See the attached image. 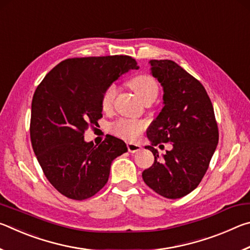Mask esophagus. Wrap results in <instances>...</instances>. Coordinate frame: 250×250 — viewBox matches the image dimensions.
<instances>
[{
    "label": "esophagus",
    "mask_w": 250,
    "mask_h": 250,
    "mask_svg": "<svg viewBox=\"0 0 250 250\" xmlns=\"http://www.w3.org/2000/svg\"><path fill=\"white\" fill-rule=\"evenodd\" d=\"M126 147H128V151L130 153H135V152L140 151L142 149V146L138 143H132V142H128L126 143Z\"/></svg>",
    "instance_id": "34e87169"
}]
</instances>
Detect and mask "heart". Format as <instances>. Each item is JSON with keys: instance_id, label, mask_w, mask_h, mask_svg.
<instances>
[{"instance_id": "b5f03b06", "label": "heart", "mask_w": 250, "mask_h": 250, "mask_svg": "<svg viewBox=\"0 0 250 250\" xmlns=\"http://www.w3.org/2000/svg\"><path fill=\"white\" fill-rule=\"evenodd\" d=\"M126 84L139 96L143 103H153L159 96V84L150 75H138L131 78ZM117 96L116 84H109L101 95V108L110 111ZM146 128L143 121L120 119L111 125L112 132L125 140H135Z\"/></svg>"}]
</instances>
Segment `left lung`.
<instances>
[{
    "label": "left lung",
    "instance_id": "8db88e82",
    "mask_svg": "<svg viewBox=\"0 0 250 250\" xmlns=\"http://www.w3.org/2000/svg\"><path fill=\"white\" fill-rule=\"evenodd\" d=\"M151 74L163 87V104L146 135L154 163L142 173L145 183L167 198L183 197L195 189L208 168L218 143L214 108L203 84L175 62L150 61ZM170 142L162 157L155 145Z\"/></svg>",
    "mask_w": 250,
    "mask_h": 250
}]
</instances>
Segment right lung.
Listing matches in <instances>:
<instances>
[{"label":"right lung","instance_id":"add662e5","mask_svg":"<svg viewBox=\"0 0 250 250\" xmlns=\"http://www.w3.org/2000/svg\"><path fill=\"white\" fill-rule=\"evenodd\" d=\"M139 66L124 55L68 58L42 80L32 100V146L49 183L66 197L94 196L109 179L125 143L108 135L99 146L86 142L84 131L103 117L101 95L109 84Z\"/></svg>","mask_w":250,"mask_h":250}]
</instances>
